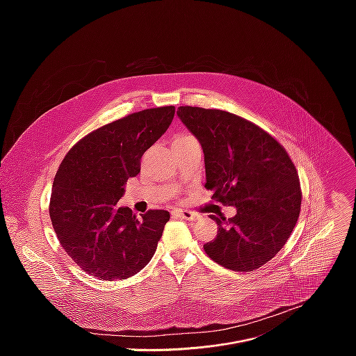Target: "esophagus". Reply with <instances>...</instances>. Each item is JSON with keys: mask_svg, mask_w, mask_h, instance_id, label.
Listing matches in <instances>:
<instances>
[{"mask_svg": "<svg viewBox=\"0 0 356 356\" xmlns=\"http://www.w3.org/2000/svg\"><path fill=\"white\" fill-rule=\"evenodd\" d=\"M173 216H176L179 218H183V220H187V221H195L198 218L197 214H194L191 211H187V210H175Z\"/></svg>", "mask_w": 356, "mask_h": 356, "instance_id": "34e87169", "label": "esophagus"}]
</instances>
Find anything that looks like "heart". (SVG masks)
I'll list each match as a JSON object with an SVG mask.
<instances>
[{
  "label": "heart",
  "mask_w": 356,
  "mask_h": 356,
  "mask_svg": "<svg viewBox=\"0 0 356 356\" xmlns=\"http://www.w3.org/2000/svg\"><path fill=\"white\" fill-rule=\"evenodd\" d=\"M190 138H193V136H190V135H187V134H181V135L176 136L175 140H183V139H190Z\"/></svg>",
  "instance_id": "heart-1"
}]
</instances>
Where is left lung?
Here are the masks:
<instances>
[{"label": "left lung", "instance_id": "left-lung-1", "mask_svg": "<svg viewBox=\"0 0 356 356\" xmlns=\"http://www.w3.org/2000/svg\"><path fill=\"white\" fill-rule=\"evenodd\" d=\"M177 115L204 152L206 188L232 218L210 216L218 225L204 245L218 265L250 272L268 264L284 246L301 207L297 170L286 149L268 132L235 114L179 107Z\"/></svg>", "mask_w": 356, "mask_h": 356}]
</instances>
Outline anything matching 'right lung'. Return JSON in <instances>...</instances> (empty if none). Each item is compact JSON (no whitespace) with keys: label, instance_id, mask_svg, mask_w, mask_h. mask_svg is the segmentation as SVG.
Listing matches in <instances>:
<instances>
[{"label":"right lung","instance_id":"add662e5","mask_svg":"<svg viewBox=\"0 0 356 356\" xmlns=\"http://www.w3.org/2000/svg\"><path fill=\"white\" fill-rule=\"evenodd\" d=\"M175 107L149 108L101 127L79 140L54 180L49 216L62 248L88 275L121 280L154 257L170 214L149 210L138 220L117 202L140 158L169 128Z\"/></svg>","mask_w":356,"mask_h":356}]
</instances>
